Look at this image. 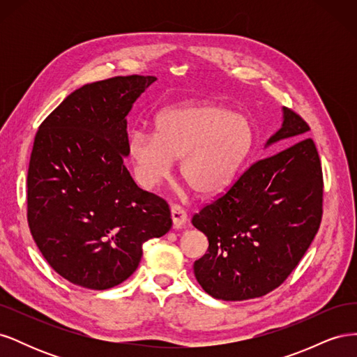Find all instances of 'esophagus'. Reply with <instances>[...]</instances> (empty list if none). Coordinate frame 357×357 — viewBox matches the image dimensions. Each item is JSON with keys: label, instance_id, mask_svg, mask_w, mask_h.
I'll return each instance as SVG.
<instances>
[{"label": "esophagus", "instance_id": "esophagus-1", "mask_svg": "<svg viewBox=\"0 0 357 357\" xmlns=\"http://www.w3.org/2000/svg\"><path fill=\"white\" fill-rule=\"evenodd\" d=\"M171 219L172 223H174V228L180 229L188 223V213L185 211V208L180 207V205L174 204L171 207Z\"/></svg>", "mask_w": 357, "mask_h": 357}]
</instances>
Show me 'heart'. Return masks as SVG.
<instances>
[{
    "label": "heart",
    "instance_id": "obj_1",
    "mask_svg": "<svg viewBox=\"0 0 357 357\" xmlns=\"http://www.w3.org/2000/svg\"><path fill=\"white\" fill-rule=\"evenodd\" d=\"M255 132L244 116L213 104H186L162 110L155 135L134 131L128 156L135 178L152 189L169 176L180 159V176L199 197L228 189L250 153Z\"/></svg>",
    "mask_w": 357,
    "mask_h": 357
}]
</instances>
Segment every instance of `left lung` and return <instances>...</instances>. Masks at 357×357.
Returning <instances> with one entry per match:
<instances>
[{"label": "left lung", "instance_id": "obj_1", "mask_svg": "<svg viewBox=\"0 0 357 357\" xmlns=\"http://www.w3.org/2000/svg\"><path fill=\"white\" fill-rule=\"evenodd\" d=\"M310 126L283 107V123L265 147H289L255 162L214 202L192 218L208 238L193 264L201 287L215 299L264 296L294 271L319 231L323 202L321 165Z\"/></svg>", "mask_w": 357, "mask_h": 357}]
</instances>
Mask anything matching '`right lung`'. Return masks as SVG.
<instances>
[{
	"label": "right lung",
	"mask_w": 357,
	"mask_h": 357,
	"mask_svg": "<svg viewBox=\"0 0 357 357\" xmlns=\"http://www.w3.org/2000/svg\"><path fill=\"white\" fill-rule=\"evenodd\" d=\"M153 75L75 89L38 128L28 168V225L37 247L70 283L105 290L131 275L143 243L172 226L168 204L126 169V116Z\"/></svg>",
	"instance_id": "1"
}]
</instances>
